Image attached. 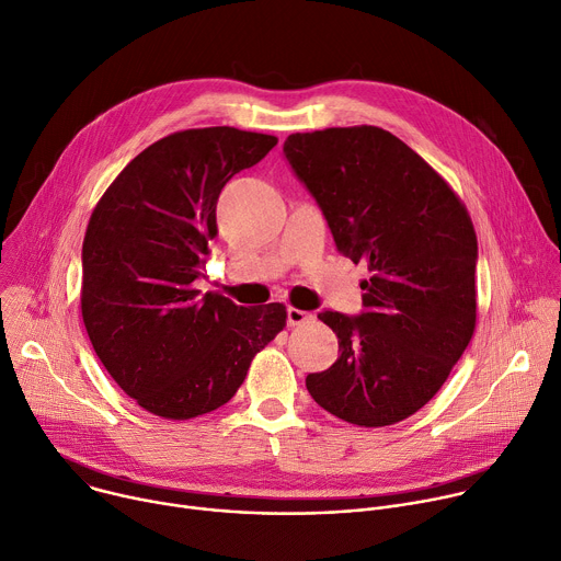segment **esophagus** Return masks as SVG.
Wrapping results in <instances>:
<instances>
[{
	"label": "esophagus",
	"mask_w": 561,
	"mask_h": 561,
	"mask_svg": "<svg viewBox=\"0 0 561 561\" xmlns=\"http://www.w3.org/2000/svg\"><path fill=\"white\" fill-rule=\"evenodd\" d=\"M311 318L313 316L309 311H301V309H295V307L288 309V327H299V324H304V322L311 320Z\"/></svg>",
	"instance_id": "34e87169"
}]
</instances>
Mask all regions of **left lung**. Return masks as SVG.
Segmentation results:
<instances>
[{
    "mask_svg": "<svg viewBox=\"0 0 561 561\" xmlns=\"http://www.w3.org/2000/svg\"><path fill=\"white\" fill-rule=\"evenodd\" d=\"M286 159L322 208L335 245L367 264L360 318L322 311L340 355L307 389L351 425L416 414L477 327V232L466 203L416 151L374 127L290 134Z\"/></svg>",
    "mask_w": 561,
    "mask_h": 561,
    "instance_id": "obj_1",
    "label": "left lung"
}]
</instances>
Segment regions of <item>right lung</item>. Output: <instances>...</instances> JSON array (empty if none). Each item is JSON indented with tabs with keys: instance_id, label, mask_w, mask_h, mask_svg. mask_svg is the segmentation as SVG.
<instances>
[{
	"instance_id": "1",
	"label": "right lung",
	"mask_w": 561,
	"mask_h": 561,
	"mask_svg": "<svg viewBox=\"0 0 561 561\" xmlns=\"http://www.w3.org/2000/svg\"><path fill=\"white\" fill-rule=\"evenodd\" d=\"M277 145L237 127L174 131L112 181L82 243V322L93 351L145 412L187 421L241 387L286 327V307H237L194 288L217 237V201Z\"/></svg>"
}]
</instances>
